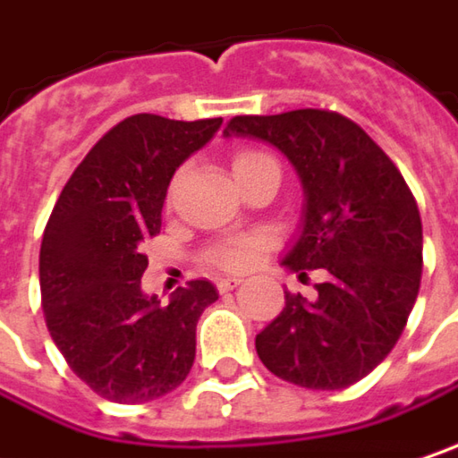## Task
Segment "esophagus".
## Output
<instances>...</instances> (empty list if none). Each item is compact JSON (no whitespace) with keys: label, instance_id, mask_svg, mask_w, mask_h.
<instances>
[{"label":"esophagus","instance_id":"obj_1","mask_svg":"<svg viewBox=\"0 0 458 458\" xmlns=\"http://www.w3.org/2000/svg\"><path fill=\"white\" fill-rule=\"evenodd\" d=\"M238 284H241L238 277H228V280H220V283H217V290H220V293H228V290H235Z\"/></svg>","mask_w":458,"mask_h":458}]
</instances>
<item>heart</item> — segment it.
I'll return each mask as SVG.
<instances>
[{
    "instance_id": "1",
    "label": "heart",
    "mask_w": 458,
    "mask_h": 458,
    "mask_svg": "<svg viewBox=\"0 0 458 458\" xmlns=\"http://www.w3.org/2000/svg\"><path fill=\"white\" fill-rule=\"evenodd\" d=\"M259 160H269V155L259 152V149H238L233 155V171H241L251 163ZM272 246V235L259 230V233H249V235H241V238H228L217 246L209 249L207 261L217 269H225V272H243L249 267H254L259 261V256L264 254L267 249Z\"/></svg>"
}]
</instances>
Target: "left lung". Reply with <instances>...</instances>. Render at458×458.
Here are the masks:
<instances>
[{
    "mask_svg": "<svg viewBox=\"0 0 458 458\" xmlns=\"http://www.w3.org/2000/svg\"><path fill=\"white\" fill-rule=\"evenodd\" d=\"M223 134L269 142L295 165L306 215L283 264L301 280L327 272L316 301L284 293L283 313L256 335L261 363L306 389L360 381L404 332L422 277V223L404 175L336 111L233 116Z\"/></svg>",
    "mask_w": 458,
    "mask_h": 458,
    "instance_id": "obj_1",
    "label": "left lung"
}]
</instances>
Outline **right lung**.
I'll use <instances>...</instances> for the list:
<instances>
[{
    "label": "right lung",
    "instance_id": "add662e5",
    "mask_svg": "<svg viewBox=\"0 0 458 458\" xmlns=\"http://www.w3.org/2000/svg\"><path fill=\"white\" fill-rule=\"evenodd\" d=\"M220 123L123 119L95 142L51 209L41 243L46 327L69 368L108 402L157 399L194 365L197 321L217 290L191 280L160 306L142 293V249L160 233L175 168Z\"/></svg>",
    "mask_w": 458,
    "mask_h": 458
}]
</instances>
